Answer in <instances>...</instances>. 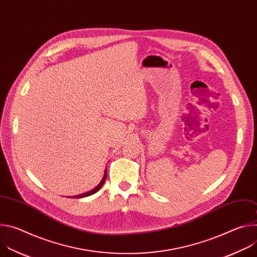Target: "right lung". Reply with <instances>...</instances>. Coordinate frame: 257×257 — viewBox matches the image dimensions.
<instances>
[{
    "mask_svg": "<svg viewBox=\"0 0 257 257\" xmlns=\"http://www.w3.org/2000/svg\"><path fill=\"white\" fill-rule=\"evenodd\" d=\"M105 179H106V169L104 170V175H103V177H102V180L100 181L99 184H98L94 189H92L91 191L86 192V193H82V194H79V195H76V196H73V198H82V197H86V196H89V195H92V194L96 193V192H97V191L102 187V185H103V183H104Z\"/></svg>",
    "mask_w": 257,
    "mask_h": 257,
    "instance_id": "obj_1",
    "label": "right lung"
}]
</instances>
